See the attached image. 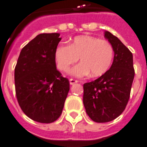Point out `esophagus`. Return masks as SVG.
<instances>
[{"instance_id": "1", "label": "esophagus", "mask_w": 147, "mask_h": 147, "mask_svg": "<svg viewBox=\"0 0 147 147\" xmlns=\"http://www.w3.org/2000/svg\"><path fill=\"white\" fill-rule=\"evenodd\" d=\"M78 82V81L76 80V79H73V78H70L69 79V83H70V85H74L75 83Z\"/></svg>"}]
</instances>
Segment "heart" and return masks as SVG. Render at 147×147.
I'll list each match as a JSON object with an SVG mask.
<instances>
[{
  "label": "heart",
  "mask_w": 147,
  "mask_h": 147,
  "mask_svg": "<svg viewBox=\"0 0 147 147\" xmlns=\"http://www.w3.org/2000/svg\"><path fill=\"white\" fill-rule=\"evenodd\" d=\"M54 55L61 71H69L71 65L80 58L82 62L71 69V75L83 77L91 73L92 77H98L110 69L114 59V49L107 40L83 35L74 38L69 45H58Z\"/></svg>",
  "instance_id": "b5f03b06"
}]
</instances>
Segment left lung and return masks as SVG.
<instances>
[{
    "mask_svg": "<svg viewBox=\"0 0 147 147\" xmlns=\"http://www.w3.org/2000/svg\"><path fill=\"white\" fill-rule=\"evenodd\" d=\"M105 37L113 47L114 61L109 70L83 85V104L92 121L106 123L116 119L125 109L134 78L133 54L118 38L108 31Z\"/></svg>",
    "mask_w": 147,
    "mask_h": 147,
    "instance_id": "8db88e82",
    "label": "left lung"
}]
</instances>
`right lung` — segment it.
Returning a JSON list of instances; mask_svg holds the SVG:
<instances>
[{
  "label": "right lung",
  "mask_w": 147,
  "mask_h": 147,
  "mask_svg": "<svg viewBox=\"0 0 147 147\" xmlns=\"http://www.w3.org/2000/svg\"><path fill=\"white\" fill-rule=\"evenodd\" d=\"M41 33L22 49L14 70L15 91L24 113L33 121L49 123L60 117L69 81L56 69L55 49L62 38Z\"/></svg>",
  "instance_id": "right-lung-1"
}]
</instances>
